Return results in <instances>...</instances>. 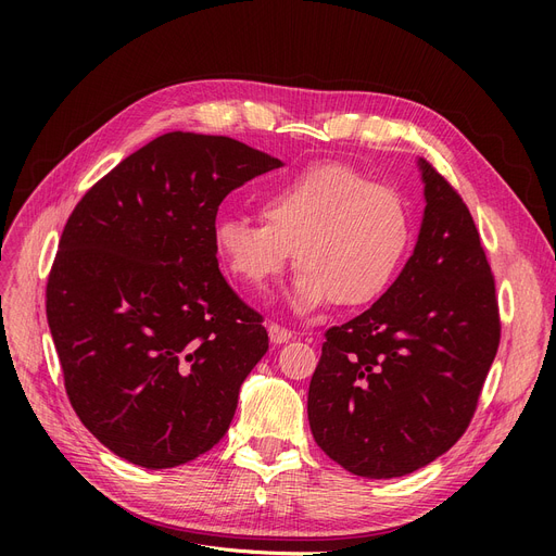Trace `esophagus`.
<instances>
[{
	"label": "esophagus",
	"instance_id": "34e87169",
	"mask_svg": "<svg viewBox=\"0 0 556 556\" xmlns=\"http://www.w3.org/2000/svg\"><path fill=\"white\" fill-rule=\"evenodd\" d=\"M268 336H270V342H273V344H283V342H288L290 338H293V333H290V331L283 329V327H279V325H275V323L268 325Z\"/></svg>",
	"mask_w": 556,
	"mask_h": 556
}]
</instances>
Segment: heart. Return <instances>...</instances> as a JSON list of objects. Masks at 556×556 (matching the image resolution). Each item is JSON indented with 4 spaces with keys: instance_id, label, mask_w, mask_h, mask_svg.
I'll list each match as a JSON object with an SVG mask.
<instances>
[{
    "instance_id": "heart-1",
    "label": "heart",
    "mask_w": 556,
    "mask_h": 556,
    "mask_svg": "<svg viewBox=\"0 0 556 556\" xmlns=\"http://www.w3.org/2000/svg\"><path fill=\"white\" fill-rule=\"evenodd\" d=\"M263 220L229 214L214 227V248L233 279L263 288L281 275L295 250L300 268L288 302L313 311L367 306L396 279L413 245L405 198L367 173L342 164H311L273 187Z\"/></svg>"
}]
</instances>
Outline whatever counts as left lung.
Here are the masks:
<instances>
[{"instance_id": "8db88e82", "label": "left lung", "mask_w": 556, "mask_h": 556, "mask_svg": "<svg viewBox=\"0 0 556 556\" xmlns=\"http://www.w3.org/2000/svg\"><path fill=\"white\" fill-rule=\"evenodd\" d=\"M419 170L426 210L413 256L371 308L325 333L308 388L317 446L371 480L413 473L459 440L501 344L471 212L430 162Z\"/></svg>"}]
</instances>
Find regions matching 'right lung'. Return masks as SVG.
Returning a JSON list of instances; mask_svg holds the SVG:
<instances>
[{
  "label": "right lung",
  "mask_w": 556,
  "mask_h": 556,
  "mask_svg": "<svg viewBox=\"0 0 556 556\" xmlns=\"http://www.w3.org/2000/svg\"><path fill=\"white\" fill-rule=\"evenodd\" d=\"M279 166L231 137L166 132L67 218L47 323L72 407L114 455L157 471L223 440L268 333L218 270L216 214Z\"/></svg>",
  "instance_id": "add662e5"
}]
</instances>
